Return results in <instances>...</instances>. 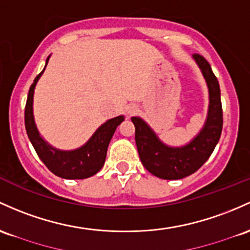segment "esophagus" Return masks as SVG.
Instances as JSON below:
<instances>
[{"label":"esophagus","mask_w":250,"mask_h":250,"mask_svg":"<svg viewBox=\"0 0 250 250\" xmlns=\"http://www.w3.org/2000/svg\"><path fill=\"white\" fill-rule=\"evenodd\" d=\"M136 111H138V106H136V105H129L127 108L128 115H134Z\"/></svg>","instance_id":"esophagus-1"}]
</instances>
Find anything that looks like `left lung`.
Here are the masks:
<instances>
[{"label": "left lung", "instance_id": "8db88e82", "mask_svg": "<svg viewBox=\"0 0 250 250\" xmlns=\"http://www.w3.org/2000/svg\"><path fill=\"white\" fill-rule=\"evenodd\" d=\"M201 68L209 90L207 120L199 133L188 144L172 147L164 144L149 125L139 116L131 117L135 125V142L142 165L161 179H183L199 169L210 158L221 138L223 127L221 90L209 62L199 54L192 56Z\"/></svg>", "mask_w": 250, "mask_h": 250}]
</instances>
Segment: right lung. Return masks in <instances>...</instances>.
I'll list each match as a JSON object with an SVG mask.
<instances>
[{
	"instance_id": "1",
	"label": "right lung",
	"mask_w": 250,
	"mask_h": 250,
	"mask_svg": "<svg viewBox=\"0 0 250 250\" xmlns=\"http://www.w3.org/2000/svg\"><path fill=\"white\" fill-rule=\"evenodd\" d=\"M49 58L51 56L47 57L45 67L41 71V73L37 76L29 87L26 109H24V125H26L27 135L38 156L52 173L64 179H85V178L92 177L103 167L109 142L117 125H120L125 121V116L121 115L104 122L83 146L76 149L62 150L51 146L40 135L35 125L34 115H33V97H34L35 85L42 76Z\"/></svg>"
}]
</instances>
